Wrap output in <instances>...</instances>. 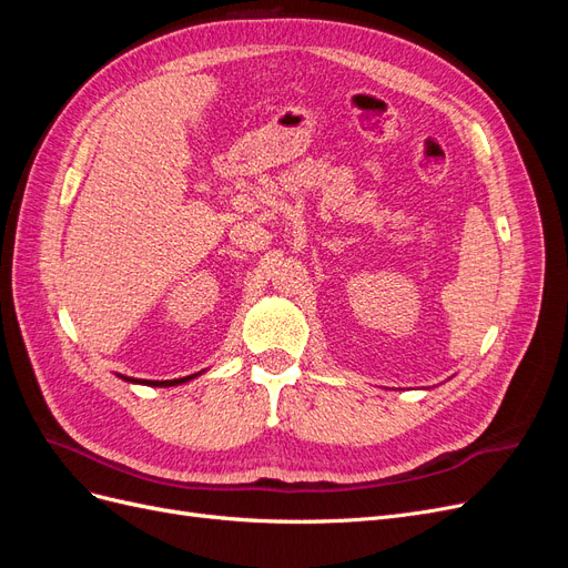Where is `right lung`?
<instances>
[{
	"label": "right lung",
	"instance_id": "1",
	"mask_svg": "<svg viewBox=\"0 0 568 568\" xmlns=\"http://www.w3.org/2000/svg\"><path fill=\"white\" fill-rule=\"evenodd\" d=\"M196 374H192V376H182V379H165V382H151V379H132V376H123L125 382H130V384H144V386H161V388H168V386H180V384H184V382H189V379H194Z\"/></svg>",
	"mask_w": 568,
	"mask_h": 568
}]
</instances>
